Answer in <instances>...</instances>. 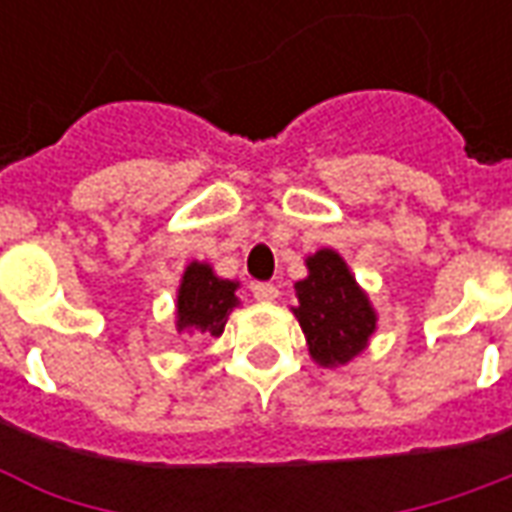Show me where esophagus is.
Listing matches in <instances>:
<instances>
[{"instance_id": "obj_1", "label": "esophagus", "mask_w": 512, "mask_h": 512, "mask_svg": "<svg viewBox=\"0 0 512 512\" xmlns=\"http://www.w3.org/2000/svg\"><path fill=\"white\" fill-rule=\"evenodd\" d=\"M252 296H255L257 301H277L279 288L277 285H271V282H255V285H252Z\"/></svg>"}]
</instances>
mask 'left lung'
I'll return each instance as SVG.
<instances>
[{
	"instance_id": "1",
	"label": "left lung",
	"mask_w": 512,
	"mask_h": 512,
	"mask_svg": "<svg viewBox=\"0 0 512 512\" xmlns=\"http://www.w3.org/2000/svg\"><path fill=\"white\" fill-rule=\"evenodd\" d=\"M307 277L299 279L293 315L299 321L312 362L343 367L365 351L378 329V312L356 282L340 252L329 246L304 260Z\"/></svg>"
}]
</instances>
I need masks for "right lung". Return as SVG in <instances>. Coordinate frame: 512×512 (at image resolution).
<instances>
[{
    "instance_id": "obj_1",
    "label": "right lung",
    "mask_w": 512,
    "mask_h": 512,
    "mask_svg": "<svg viewBox=\"0 0 512 512\" xmlns=\"http://www.w3.org/2000/svg\"><path fill=\"white\" fill-rule=\"evenodd\" d=\"M241 282L224 279L213 271L211 263L191 260L183 268L175 299V329L183 337L189 334H211L219 337L230 312L241 304L238 299Z\"/></svg>"
}]
</instances>
